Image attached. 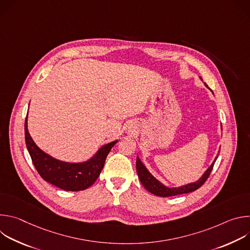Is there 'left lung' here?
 <instances>
[{"label":"left lung","mask_w":250,"mask_h":250,"mask_svg":"<svg viewBox=\"0 0 250 250\" xmlns=\"http://www.w3.org/2000/svg\"><path fill=\"white\" fill-rule=\"evenodd\" d=\"M205 85L207 86L206 83H205ZM219 154H220V151H219ZM219 154L216 156L215 160H213V162L206 170V172L203 174V176L198 181H196L194 183L186 184L184 186L178 187V188H168L165 185H163L161 182H159L155 177H153L149 173V171L146 169V167L144 165V163L140 161V159L138 157L136 158V171H137V175H138V178H139L141 184L144 185V187L151 194H154L159 197H171V196H176V195H180V194H187V193L196 191L207 181Z\"/></svg>","instance_id":"left-lung-1"}]
</instances>
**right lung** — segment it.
Here are the masks:
<instances>
[{
  "label": "right lung",
  "instance_id": "1",
  "mask_svg": "<svg viewBox=\"0 0 250 250\" xmlns=\"http://www.w3.org/2000/svg\"><path fill=\"white\" fill-rule=\"evenodd\" d=\"M24 136L32 163L42 179L62 190L72 192L85 190L95 183L104 165L106 156L118 142L115 140L102 146L88 161L70 163L51 157L34 144L27 129V117L24 123Z\"/></svg>",
  "mask_w": 250,
  "mask_h": 250
}]
</instances>
